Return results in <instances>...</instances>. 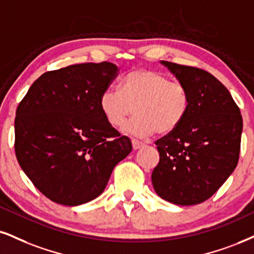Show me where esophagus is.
<instances>
[{"mask_svg": "<svg viewBox=\"0 0 254 254\" xmlns=\"http://www.w3.org/2000/svg\"><path fill=\"white\" fill-rule=\"evenodd\" d=\"M132 145H133V148L134 149H139V148H141V147L143 146V143L141 141H139V140L133 139L132 140Z\"/></svg>", "mask_w": 254, "mask_h": 254, "instance_id": "34e87169", "label": "esophagus"}]
</instances>
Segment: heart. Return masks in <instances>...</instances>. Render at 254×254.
Instances as JSON below:
<instances>
[{
	"label": "heart",
	"mask_w": 254,
	"mask_h": 254,
	"mask_svg": "<svg viewBox=\"0 0 254 254\" xmlns=\"http://www.w3.org/2000/svg\"><path fill=\"white\" fill-rule=\"evenodd\" d=\"M99 105L106 121L114 128L125 126L134 107L136 115L126 130L143 137L177 129L190 111V96L184 83L171 81L164 73L135 68L122 77L120 90H103Z\"/></svg>",
	"instance_id": "1"
}]
</instances>
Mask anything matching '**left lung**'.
<instances>
[{
  "mask_svg": "<svg viewBox=\"0 0 254 254\" xmlns=\"http://www.w3.org/2000/svg\"><path fill=\"white\" fill-rule=\"evenodd\" d=\"M162 64L187 87L190 106L180 126L155 141L160 160L152 183L162 199L196 205L211 198L237 167L243 118L226 87L211 73Z\"/></svg>",
  "mask_w": 254,
  "mask_h": 254,
  "instance_id": "obj_1",
  "label": "left lung"
}]
</instances>
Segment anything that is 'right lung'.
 <instances>
[{
	"label": "right lung",
	"mask_w": 254,
	"mask_h": 254,
	"mask_svg": "<svg viewBox=\"0 0 254 254\" xmlns=\"http://www.w3.org/2000/svg\"><path fill=\"white\" fill-rule=\"evenodd\" d=\"M118 71L106 61L46 71L18 103L15 154L52 201L77 206L95 199L132 152L129 137L106 121L99 105Z\"/></svg>",
	"instance_id": "right-lung-1"
}]
</instances>
